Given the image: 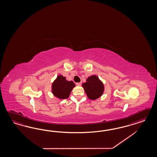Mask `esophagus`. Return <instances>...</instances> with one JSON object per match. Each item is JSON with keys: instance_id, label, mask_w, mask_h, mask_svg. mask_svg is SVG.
<instances>
[{"instance_id": "1", "label": "esophagus", "mask_w": 157, "mask_h": 157, "mask_svg": "<svg viewBox=\"0 0 157 157\" xmlns=\"http://www.w3.org/2000/svg\"><path fill=\"white\" fill-rule=\"evenodd\" d=\"M82 83L81 82H79V83H76V85L77 86H81Z\"/></svg>"}]
</instances>
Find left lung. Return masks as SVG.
Masks as SVG:
<instances>
[{"label":"left lung","instance_id":"obj_1","mask_svg":"<svg viewBox=\"0 0 157 157\" xmlns=\"http://www.w3.org/2000/svg\"><path fill=\"white\" fill-rule=\"evenodd\" d=\"M82 86L90 100L98 99L102 95L104 91V85L103 82L95 75L88 77L86 82L83 83Z\"/></svg>","mask_w":157,"mask_h":157}]
</instances>
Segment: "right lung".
Instances as JSON below:
<instances>
[{
  "label": "right lung",
  "instance_id": "obj_1",
  "mask_svg": "<svg viewBox=\"0 0 157 157\" xmlns=\"http://www.w3.org/2000/svg\"><path fill=\"white\" fill-rule=\"evenodd\" d=\"M74 87L75 85L72 81H67L66 77L59 75L52 83V93L60 100L67 99Z\"/></svg>",
  "mask_w": 157,
  "mask_h": 157
}]
</instances>
